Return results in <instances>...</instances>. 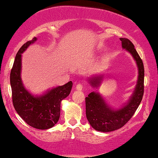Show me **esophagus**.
<instances>
[{
    "instance_id": "1",
    "label": "esophagus",
    "mask_w": 158,
    "mask_h": 158,
    "mask_svg": "<svg viewBox=\"0 0 158 158\" xmlns=\"http://www.w3.org/2000/svg\"><path fill=\"white\" fill-rule=\"evenodd\" d=\"M83 86L82 84H77L76 87H75V88H76V90H83Z\"/></svg>"
}]
</instances>
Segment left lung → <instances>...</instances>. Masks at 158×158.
Masks as SVG:
<instances>
[{"mask_svg": "<svg viewBox=\"0 0 158 158\" xmlns=\"http://www.w3.org/2000/svg\"><path fill=\"white\" fill-rule=\"evenodd\" d=\"M122 47L128 51L138 68V77L135 90L130 100L120 108L115 110L107 106L103 98L97 92H92L85 98L86 117L91 126L100 132H111L126 124L133 116L140 104L144 93V65L142 59L135 48L134 45L127 38H121ZM103 75H96L88 79L93 88L101 83Z\"/></svg>", "mask_w": 158, "mask_h": 158, "instance_id": "left-lung-1", "label": "left lung"}]
</instances>
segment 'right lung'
Masks as SVG:
<instances>
[{
	"instance_id": "add662e5",
	"label": "right lung",
	"mask_w": 158,
	"mask_h": 158,
	"mask_svg": "<svg viewBox=\"0 0 158 158\" xmlns=\"http://www.w3.org/2000/svg\"><path fill=\"white\" fill-rule=\"evenodd\" d=\"M36 40L34 37L27 41L15 56L10 75L12 100L17 113L27 124L36 129L47 130L58 123L61 101L69 95L73 83L70 81L62 86L52 88L40 96H34L25 88L20 77L21 54Z\"/></svg>"
}]
</instances>
